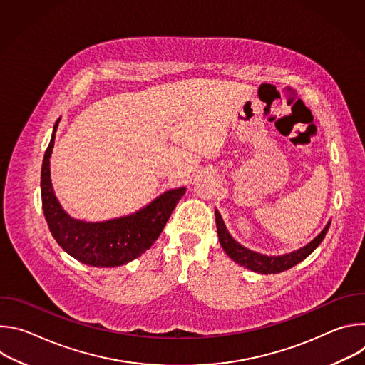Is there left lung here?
Listing matches in <instances>:
<instances>
[{"label":"left lung","instance_id":"left-lung-1","mask_svg":"<svg viewBox=\"0 0 365 365\" xmlns=\"http://www.w3.org/2000/svg\"><path fill=\"white\" fill-rule=\"evenodd\" d=\"M215 222H217L220 244L224 248V251L227 252V255L231 259H234L237 264H240L251 272L259 273V274L282 273V272H286V270L292 269L293 266L299 264L300 262H303L307 255H310L315 251V248L319 247V244L324 241V238L329 230V225H331V221H328L325 228L314 240L307 242L304 247H300L299 250H294V251H290L286 254H280V255H267V254L257 252V251H252V250L241 245L230 234L218 210H215Z\"/></svg>","mask_w":365,"mask_h":365}]
</instances>
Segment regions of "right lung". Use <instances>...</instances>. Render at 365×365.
<instances>
[{
    "instance_id": "right-lung-1",
    "label": "right lung",
    "mask_w": 365,
    "mask_h": 365,
    "mask_svg": "<svg viewBox=\"0 0 365 365\" xmlns=\"http://www.w3.org/2000/svg\"><path fill=\"white\" fill-rule=\"evenodd\" d=\"M61 118L51 133L41 166V203L48 230L56 242L78 262L92 267H117L144 254L162 234L186 187L163 192L138 211L99 222L71 217L55 195L50 158Z\"/></svg>"
}]
</instances>
